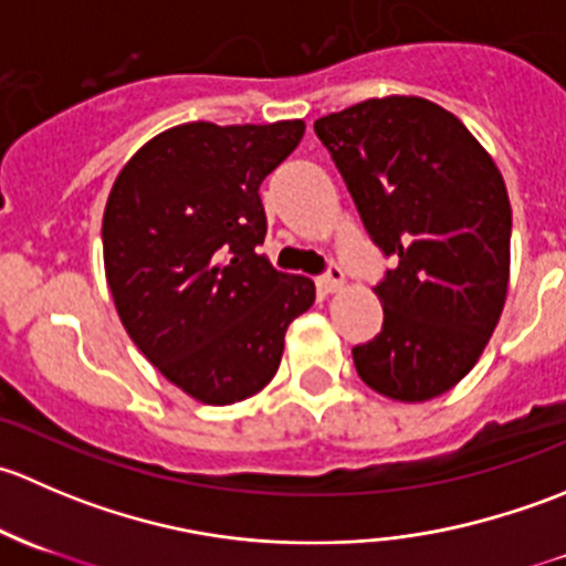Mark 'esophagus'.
<instances>
[{
    "mask_svg": "<svg viewBox=\"0 0 566 566\" xmlns=\"http://www.w3.org/2000/svg\"><path fill=\"white\" fill-rule=\"evenodd\" d=\"M317 287L323 290V293H336V290L345 287V273H342V268L331 265L328 273H323V276L317 279Z\"/></svg>",
    "mask_w": 566,
    "mask_h": 566,
    "instance_id": "1",
    "label": "esophagus"
}]
</instances>
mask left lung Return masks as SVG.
Returning a JSON list of instances; mask_svg holds the SVG:
<instances>
[{
    "label": "left lung",
    "instance_id": "8db88e82",
    "mask_svg": "<svg viewBox=\"0 0 566 566\" xmlns=\"http://www.w3.org/2000/svg\"><path fill=\"white\" fill-rule=\"evenodd\" d=\"M315 134L375 247L397 262L375 287L384 328L353 347L358 378L399 402L441 397L471 373L504 312V177L452 112L416 95L361 101L319 117Z\"/></svg>",
    "mask_w": 566,
    "mask_h": 566
}]
</instances>
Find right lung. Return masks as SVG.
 <instances>
[{"label": "right lung", "mask_w": 566, "mask_h": 566, "mask_svg": "<svg viewBox=\"0 0 566 566\" xmlns=\"http://www.w3.org/2000/svg\"><path fill=\"white\" fill-rule=\"evenodd\" d=\"M271 125L182 123L119 169L104 210L114 306L147 361L188 397L232 405L271 384L315 282L256 254L265 180L304 136Z\"/></svg>", "instance_id": "1"}]
</instances>
